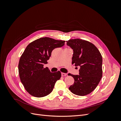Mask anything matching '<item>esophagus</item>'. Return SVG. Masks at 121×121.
I'll return each mask as SVG.
<instances>
[{
	"label": "esophagus",
	"mask_w": 121,
	"mask_h": 121,
	"mask_svg": "<svg viewBox=\"0 0 121 121\" xmlns=\"http://www.w3.org/2000/svg\"><path fill=\"white\" fill-rule=\"evenodd\" d=\"M67 75V74H66V73H61V76H66Z\"/></svg>",
	"instance_id": "1"
}]
</instances>
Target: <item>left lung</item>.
<instances>
[{
	"mask_svg": "<svg viewBox=\"0 0 121 121\" xmlns=\"http://www.w3.org/2000/svg\"><path fill=\"white\" fill-rule=\"evenodd\" d=\"M67 44L73 50L72 64L80 67L79 75L68 74L74 79L69 89L77 95H86L96 88L102 78L101 53L92 43L82 39H70Z\"/></svg>",
	"mask_w": 121,
	"mask_h": 121,
	"instance_id": "8db88e82",
	"label": "left lung"
}]
</instances>
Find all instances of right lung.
Masks as SVG:
<instances>
[{
  "mask_svg": "<svg viewBox=\"0 0 121 121\" xmlns=\"http://www.w3.org/2000/svg\"><path fill=\"white\" fill-rule=\"evenodd\" d=\"M65 41L43 37L26 47L19 60L18 69L21 81L25 89L36 97L45 96L52 92L55 84L61 77L60 71L51 73L43 65L56 48L61 47Z\"/></svg>",
  "mask_w": 121,
  "mask_h": 121,
  "instance_id": "obj_1",
  "label": "right lung"
}]
</instances>
